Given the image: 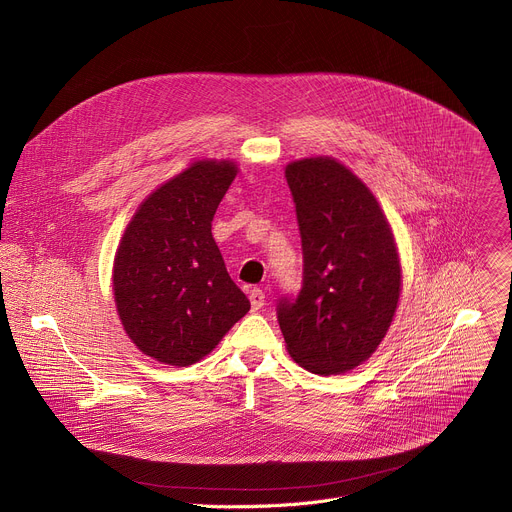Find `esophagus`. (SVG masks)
Segmentation results:
<instances>
[{"label": "esophagus", "mask_w": 512, "mask_h": 512, "mask_svg": "<svg viewBox=\"0 0 512 512\" xmlns=\"http://www.w3.org/2000/svg\"><path fill=\"white\" fill-rule=\"evenodd\" d=\"M249 302H251V310H253V312L261 310V308H263V304H265V294H263V289H259V287L249 289Z\"/></svg>", "instance_id": "obj_1"}]
</instances>
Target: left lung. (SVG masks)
<instances>
[{
  "mask_svg": "<svg viewBox=\"0 0 512 512\" xmlns=\"http://www.w3.org/2000/svg\"><path fill=\"white\" fill-rule=\"evenodd\" d=\"M302 237L296 296L277 300L287 350L316 375H340L385 338L401 291V267L387 218L350 170L330 158L285 168Z\"/></svg>",
  "mask_w": 512,
  "mask_h": 512,
  "instance_id": "1",
  "label": "left lung"
}]
</instances>
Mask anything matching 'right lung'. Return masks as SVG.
<instances>
[{
  "instance_id": "right-lung-1",
  "label": "right lung",
  "mask_w": 512,
  "mask_h": 512,
  "mask_svg": "<svg viewBox=\"0 0 512 512\" xmlns=\"http://www.w3.org/2000/svg\"><path fill=\"white\" fill-rule=\"evenodd\" d=\"M235 176L233 162L192 164L145 198L115 255V304L127 336L172 367L206 356L251 308L210 233Z\"/></svg>"
}]
</instances>
